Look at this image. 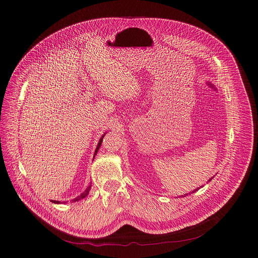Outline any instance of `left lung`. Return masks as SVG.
Listing matches in <instances>:
<instances>
[{"label":"left lung","mask_w":258,"mask_h":258,"mask_svg":"<svg viewBox=\"0 0 258 258\" xmlns=\"http://www.w3.org/2000/svg\"><path fill=\"white\" fill-rule=\"evenodd\" d=\"M207 85H208V87H210V88H211V89H213V90H216V88H215V87H214V86H213V85H212V84H211V83H209V82H208V83H207ZM212 178H213V176H212V177H211V178H209V179H208V181H210V180H211V179H212ZM202 187H203V186H201V188H202ZM199 189H200V188H197V189H195V190H194V191H192V192H190V193H189V194H183V195H181V196H182V197H186V196H187V195H191V194H192V193H195V192H196V191H198V190H199Z\"/></svg>","instance_id":"left-lung-1"}]
</instances>
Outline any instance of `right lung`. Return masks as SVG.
Here are the masks:
<instances>
[{"instance_id":"add662e5","label":"right lung","mask_w":258,"mask_h":258,"mask_svg":"<svg viewBox=\"0 0 258 258\" xmlns=\"http://www.w3.org/2000/svg\"><path fill=\"white\" fill-rule=\"evenodd\" d=\"M105 134H107V133H105ZM105 134L101 137V139L99 140V143H98V145H97V147H96V150H95V153H94V158H95V156H96V154H97V152L99 151V148L101 147V144H102V141H103V138H104V136H105ZM94 160V159H93ZM91 186H92V183L91 185H89V187H87V189L80 195V196H78L77 198H75V199H72L71 201L72 202H77V201H80V200H82V199H84V198H86L88 195H89V193H90V190H91ZM53 203H55V204H60L61 202L60 201H56V200H51ZM63 203H67V201H63Z\"/></svg>"}]
</instances>
